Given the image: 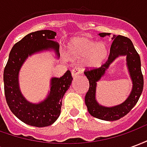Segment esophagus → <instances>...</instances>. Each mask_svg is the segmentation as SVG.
<instances>
[{"label":"esophagus","mask_w":147,"mask_h":147,"mask_svg":"<svg viewBox=\"0 0 147 147\" xmlns=\"http://www.w3.org/2000/svg\"><path fill=\"white\" fill-rule=\"evenodd\" d=\"M81 73V69H80V67H75L73 68V70L71 71V76H72V77H76L78 76Z\"/></svg>","instance_id":"1"}]
</instances>
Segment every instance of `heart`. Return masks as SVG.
<instances>
[{
	"instance_id": "1",
	"label": "heart",
	"mask_w": 147,
	"mask_h": 147,
	"mask_svg": "<svg viewBox=\"0 0 147 147\" xmlns=\"http://www.w3.org/2000/svg\"><path fill=\"white\" fill-rule=\"evenodd\" d=\"M67 55L73 61H81L87 68L100 67L108 55V49L103 42H94L85 37L72 38L66 46Z\"/></svg>"
}]
</instances>
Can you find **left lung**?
<instances>
[{
    "instance_id": "8db88e82",
    "label": "left lung",
    "mask_w": 147,
    "mask_h": 147,
    "mask_svg": "<svg viewBox=\"0 0 147 147\" xmlns=\"http://www.w3.org/2000/svg\"><path fill=\"white\" fill-rule=\"evenodd\" d=\"M100 37L110 36L109 33H100ZM110 47L108 61L98 68L86 70L84 75L89 80L90 87L85 96V104L89 113L98 119L114 121L120 119L131 110L139 101L143 89V76L141 71V61L139 53L133 45L132 42L127 37L115 35ZM121 55L126 57V64L133 82V88L128 98L120 105L106 107L100 105L96 99V83L105 75L106 71L113 61Z\"/></svg>"
}]
</instances>
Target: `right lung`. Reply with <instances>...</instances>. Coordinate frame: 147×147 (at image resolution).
I'll return each mask as SVG.
<instances>
[{"label": "right lung", "instance_id": "obj_1", "mask_svg": "<svg viewBox=\"0 0 147 147\" xmlns=\"http://www.w3.org/2000/svg\"><path fill=\"white\" fill-rule=\"evenodd\" d=\"M56 35V32L49 30L28 34L12 47L4 70L5 94L8 107L19 120L30 126L47 127L57 120L63 97L71 84L70 71L60 78L53 77L48 95L38 103L27 101L20 88V71L29 57L43 51H53L59 58L60 46L54 41Z\"/></svg>", "mask_w": 147, "mask_h": 147}]
</instances>
